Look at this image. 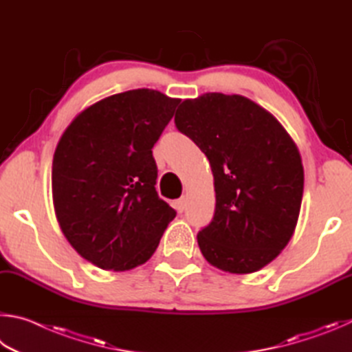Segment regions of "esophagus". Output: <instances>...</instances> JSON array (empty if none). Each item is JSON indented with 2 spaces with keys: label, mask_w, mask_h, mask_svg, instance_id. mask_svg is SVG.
Segmentation results:
<instances>
[{
  "label": "esophagus",
  "mask_w": 352,
  "mask_h": 352,
  "mask_svg": "<svg viewBox=\"0 0 352 352\" xmlns=\"http://www.w3.org/2000/svg\"><path fill=\"white\" fill-rule=\"evenodd\" d=\"M186 206H187V198L186 196H182V198H179L176 201V210L182 213L184 210H186Z\"/></svg>",
  "instance_id": "1"
}]
</instances>
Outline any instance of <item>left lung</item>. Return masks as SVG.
Instances as JSON below:
<instances>
[{"mask_svg": "<svg viewBox=\"0 0 352 352\" xmlns=\"http://www.w3.org/2000/svg\"><path fill=\"white\" fill-rule=\"evenodd\" d=\"M175 123L213 173L217 207L198 233L202 255L230 274L267 266L291 241L300 214L305 171L295 142L269 111L238 94L187 98Z\"/></svg>", "mask_w": 352, "mask_h": 352, "instance_id": "obj_1", "label": "left lung"}]
</instances>
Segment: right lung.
<instances>
[{
	"label": "right lung",
	"mask_w": 352,
	"mask_h": 352,
	"mask_svg": "<svg viewBox=\"0 0 352 352\" xmlns=\"http://www.w3.org/2000/svg\"><path fill=\"white\" fill-rule=\"evenodd\" d=\"M179 98L154 89L109 96L82 111L54 153L52 199L85 260L123 272L150 260L176 212L156 192L151 148Z\"/></svg>",
	"instance_id": "add662e5"
}]
</instances>
